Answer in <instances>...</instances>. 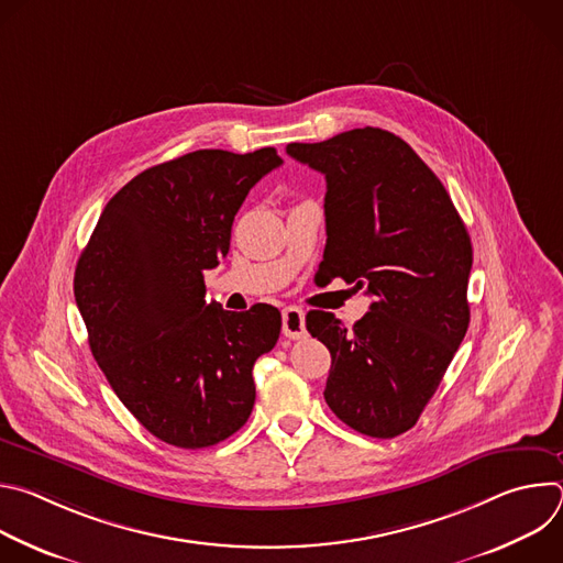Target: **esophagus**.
<instances>
[{
	"label": "esophagus",
	"instance_id": "1",
	"mask_svg": "<svg viewBox=\"0 0 563 563\" xmlns=\"http://www.w3.org/2000/svg\"><path fill=\"white\" fill-rule=\"evenodd\" d=\"M283 334L287 339H302L307 334L305 328V311L296 305H289L283 309Z\"/></svg>",
	"mask_w": 563,
	"mask_h": 563
}]
</instances>
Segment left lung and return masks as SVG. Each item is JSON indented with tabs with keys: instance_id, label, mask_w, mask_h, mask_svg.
Returning <instances> with one entry per match:
<instances>
[{
	"instance_id": "left-lung-1",
	"label": "left lung",
	"mask_w": 563,
	"mask_h": 563,
	"mask_svg": "<svg viewBox=\"0 0 563 563\" xmlns=\"http://www.w3.org/2000/svg\"><path fill=\"white\" fill-rule=\"evenodd\" d=\"M287 153L328 183L318 272L374 298L352 330L330 311L307 313L309 334L332 354L328 406L361 434H404L467 332V229L441 180L389 131L352 129Z\"/></svg>"
}]
</instances>
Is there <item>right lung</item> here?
Listing matches in <instances>:
<instances>
[{
    "label": "right lung",
    "mask_w": 563,
    "mask_h": 563,
    "mask_svg": "<svg viewBox=\"0 0 563 563\" xmlns=\"http://www.w3.org/2000/svg\"><path fill=\"white\" fill-rule=\"evenodd\" d=\"M276 148H200L155 165L104 207L75 267L91 352L124 408L159 441L198 450L243 428L254 363L280 334V311L205 300V272L229 252L250 189L280 167Z\"/></svg>",
    "instance_id": "1"
}]
</instances>
